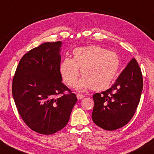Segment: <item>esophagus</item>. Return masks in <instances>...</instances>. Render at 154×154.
<instances>
[{
  "label": "esophagus",
  "mask_w": 154,
  "mask_h": 154,
  "mask_svg": "<svg viewBox=\"0 0 154 154\" xmlns=\"http://www.w3.org/2000/svg\"><path fill=\"white\" fill-rule=\"evenodd\" d=\"M76 97H77V98L79 99V100H81V99L85 98V96L82 95V94H76Z\"/></svg>",
  "instance_id": "1"
}]
</instances>
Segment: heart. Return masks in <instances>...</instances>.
I'll return each instance as SVG.
<instances>
[{"label": "heart", "mask_w": 154, "mask_h": 154, "mask_svg": "<svg viewBox=\"0 0 154 154\" xmlns=\"http://www.w3.org/2000/svg\"><path fill=\"white\" fill-rule=\"evenodd\" d=\"M73 59H64L60 71L64 81L72 87L76 83L80 69L83 78L77 85L79 91L91 87L95 90L105 89L114 79L120 67L116 53L98 46L79 47L73 51Z\"/></svg>", "instance_id": "b5f03b06"}]
</instances>
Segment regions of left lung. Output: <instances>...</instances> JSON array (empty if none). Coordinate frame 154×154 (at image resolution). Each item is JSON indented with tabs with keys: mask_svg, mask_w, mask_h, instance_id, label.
Returning <instances> with one entry per match:
<instances>
[{
	"mask_svg": "<svg viewBox=\"0 0 154 154\" xmlns=\"http://www.w3.org/2000/svg\"><path fill=\"white\" fill-rule=\"evenodd\" d=\"M143 87L141 69L132 58L109 89L93 95L92 120L102 129L121 128L134 116Z\"/></svg>",
	"mask_w": 154,
	"mask_h": 154,
	"instance_id": "8db88e82",
	"label": "left lung"
}]
</instances>
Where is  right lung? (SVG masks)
<instances>
[{
	"mask_svg": "<svg viewBox=\"0 0 154 154\" xmlns=\"http://www.w3.org/2000/svg\"><path fill=\"white\" fill-rule=\"evenodd\" d=\"M61 45L60 41L45 42L28 51L13 78L12 95L18 113L38 134H53L64 128L77 102L75 94L61 82Z\"/></svg>",
	"mask_w": 154,
	"mask_h": 154,
	"instance_id": "right-lung-1",
	"label": "right lung"
}]
</instances>
